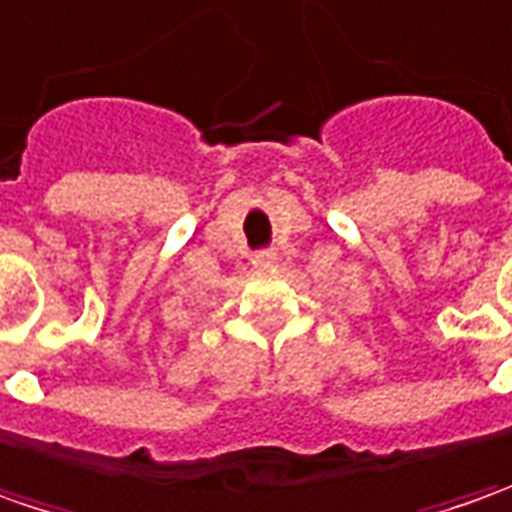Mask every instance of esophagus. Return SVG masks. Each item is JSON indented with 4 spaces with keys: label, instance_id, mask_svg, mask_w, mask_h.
<instances>
[{
    "label": "esophagus",
    "instance_id": "obj_1",
    "mask_svg": "<svg viewBox=\"0 0 512 512\" xmlns=\"http://www.w3.org/2000/svg\"><path fill=\"white\" fill-rule=\"evenodd\" d=\"M250 262L253 267H276V250H256Z\"/></svg>",
    "mask_w": 512,
    "mask_h": 512
}]
</instances>
